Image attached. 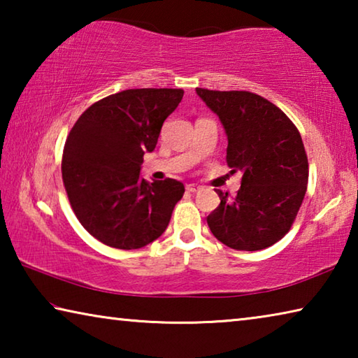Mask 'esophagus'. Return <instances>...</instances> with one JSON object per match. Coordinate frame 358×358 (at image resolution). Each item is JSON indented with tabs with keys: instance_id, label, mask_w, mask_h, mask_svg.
Here are the masks:
<instances>
[{
	"instance_id": "obj_1",
	"label": "esophagus",
	"mask_w": 358,
	"mask_h": 358,
	"mask_svg": "<svg viewBox=\"0 0 358 358\" xmlns=\"http://www.w3.org/2000/svg\"><path fill=\"white\" fill-rule=\"evenodd\" d=\"M199 189H201V187H199L197 185H194V183L186 186V191H187V192H196V191H199Z\"/></svg>"
}]
</instances>
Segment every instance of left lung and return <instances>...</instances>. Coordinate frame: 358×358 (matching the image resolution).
I'll list each match as a JSON object with an SVG mask.
<instances>
[{"mask_svg":"<svg viewBox=\"0 0 358 358\" xmlns=\"http://www.w3.org/2000/svg\"><path fill=\"white\" fill-rule=\"evenodd\" d=\"M227 136V164L241 171L235 199L217 191L207 216L215 237L232 250L259 251L280 241L299 213L308 185V157L295 124L262 96L196 88Z\"/></svg>","mask_w":358,"mask_h":358,"instance_id":"left-lung-1","label":"left lung"}]
</instances>
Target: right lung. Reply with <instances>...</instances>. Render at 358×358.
Returning a JSON list of instances; mask_svg holds the SVG:
<instances>
[{
    "instance_id": "add662e5",
    "label": "right lung",
    "mask_w": 358,
    "mask_h": 358,
    "mask_svg": "<svg viewBox=\"0 0 358 358\" xmlns=\"http://www.w3.org/2000/svg\"><path fill=\"white\" fill-rule=\"evenodd\" d=\"M183 90H124L94 102L71 129L63 151V183L82 226L117 250H138L159 238L185 186L141 177L166 118Z\"/></svg>"
}]
</instances>
